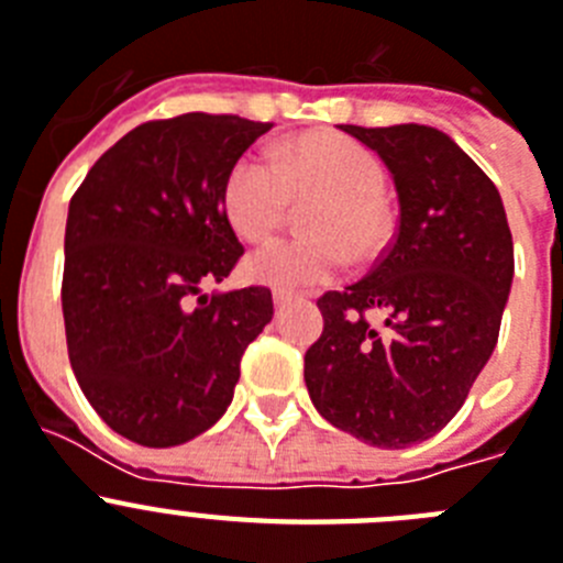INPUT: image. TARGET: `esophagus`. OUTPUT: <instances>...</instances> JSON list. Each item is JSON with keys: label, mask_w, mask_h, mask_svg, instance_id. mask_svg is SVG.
Instances as JSON below:
<instances>
[{"label": "esophagus", "mask_w": 563, "mask_h": 563, "mask_svg": "<svg viewBox=\"0 0 563 563\" xmlns=\"http://www.w3.org/2000/svg\"><path fill=\"white\" fill-rule=\"evenodd\" d=\"M272 300H275V309H286L288 302H291V295H288V291H275Z\"/></svg>", "instance_id": "obj_1"}]
</instances>
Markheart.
<instances>
[{
  "instance_id": "1",
  "label": "heart",
  "mask_w": 563,
  "mask_h": 563,
  "mask_svg": "<svg viewBox=\"0 0 563 563\" xmlns=\"http://www.w3.org/2000/svg\"><path fill=\"white\" fill-rule=\"evenodd\" d=\"M385 166L363 144L336 133H317L275 146V164L243 155L223 184V209L249 243L268 241L288 221L291 203L317 200L306 214L314 238L277 241L246 263L252 280L277 291H302L340 275L349 252L368 261L388 241Z\"/></svg>"
}]
</instances>
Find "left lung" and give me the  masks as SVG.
Here are the masks:
<instances>
[{"label":"left lung","mask_w":563,"mask_h":563,"mask_svg":"<svg viewBox=\"0 0 563 563\" xmlns=\"http://www.w3.org/2000/svg\"><path fill=\"white\" fill-rule=\"evenodd\" d=\"M394 175L399 227L368 275L325 291L306 388L334 428L408 448L456 417L496 349L512 283V234L496 184L424 124L354 126ZM368 310L386 314L371 327Z\"/></svg>","instance_id":"1"}]
</instances>
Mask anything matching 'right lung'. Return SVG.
Wrapping results in <instances>:
<instances>
[{"label":"right lung","mask_w":563,"mask_h":563,"mask_svg":"<svg viewBox=\"0 0 563 563\" xmlns=\"http://www.w3.org/2000/svg\"><path fill=\"white\" fill-rule=\"evenodd\" d=\"M268 130L209 112L146 121L70 198L67 354L87 402L130 442L173 448L212 428L243 351L275 314L266 286L203 295L243 254L223 209L227 175Z\"/></svg>","instance_id":"right-lung-1"}]
</instances>
